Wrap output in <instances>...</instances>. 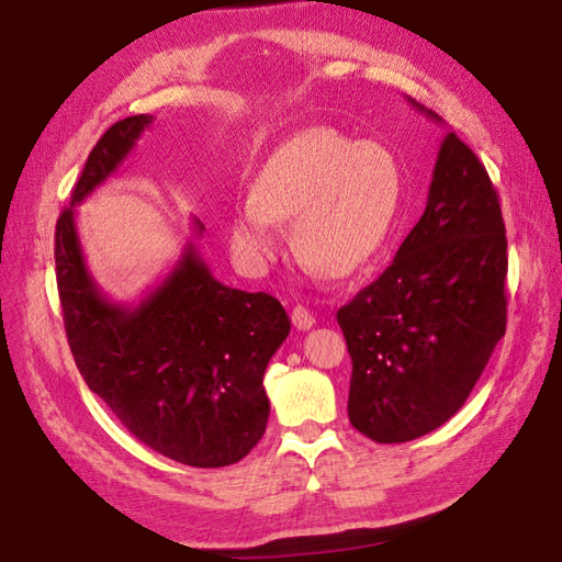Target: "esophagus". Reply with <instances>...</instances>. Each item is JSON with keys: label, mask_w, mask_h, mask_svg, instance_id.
Listing matches in <instances>:
<instances>
[{"label": "esophagus", "mask_w": 562, "mask_h": 562, "mask_svg": "<svg viewBox=\"0 0 562 562\" xmlns=\"http://www.w3.org/2000/svg\"><path fill=\"white\" fill-rule=\"evenodd\" d=\"M292 324L297 326L300 331H307V329H312V326L316 324V319H314V314L307 307H302V304H297V307L292 310Z\"/></svg>", "instance_id": "obj_1"}]
</instances>
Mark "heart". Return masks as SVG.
Instances as JSON below:
<instances>
[{
    "label": "heart",
    "instance_id": "1",
    "mask_svg": "<svg viewBox=\"0 0 562 562\" xmlns=\"http://www.w3.org/2000/svg\"><path fill=\"white\" fill-rule=\"evenodd\" d=\"M401 211L403 169L391 149L307 127L260 167L252 196L233 211L231 243L243 260L260 265L278 250V221L294 218L297 255L324 274L346 278L383 250Z\"/></svg>",
    "mask_w": 562,
    "mask_h": 562
}]
</instances>
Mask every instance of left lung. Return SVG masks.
I'll return each instance as SVG.
<instances>
[{
    "label": "left lung",
    "mask_w": 562,
    "mask_h": 562,
    "mask_svg": "<svg viewBox=\"0 0 562 562\" xmlns=\"http://www.w3.org/2000/svg\"><path fill=\"white\" fill-rule=\"evenodd\" d=\"M506 270L498 193L474 151L447 132L423 218L381 278L336 312L353 366L356 430L393 445L450 420L506 334Z\"/></svg>",
    "instance_id": "left-lung-1"
}]
</instances>
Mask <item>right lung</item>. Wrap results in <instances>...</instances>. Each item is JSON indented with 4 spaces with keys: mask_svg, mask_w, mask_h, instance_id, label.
Segmentation results:
<instances>
[{
    "mask_svg": "<svg viewBox=\"0 0 562 562\" xmlns=\"http://www.w3.org/2000/svg\"><path fill=\"white\" fill-rule=\"evenodd\" d=\"M151 120L125 117L98 139L70 209L58 216L54 255L66 336L90 391L139 442L189 467H228L268 425L262 375L290 334L288 312L270 294L221 284L193 243L137 307L110 302L90 278L76 233V203L122 165Z\"/></svg>",
    "mask_w": 562,
    "mask_h": 562,
    "instance_id": "obj_1",
    "label": "right lung"
}]
</instances>
